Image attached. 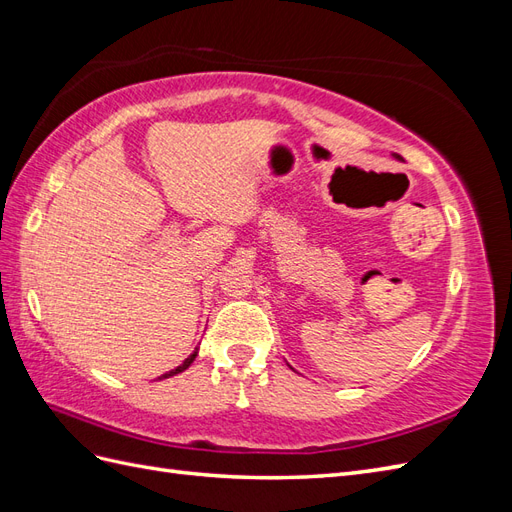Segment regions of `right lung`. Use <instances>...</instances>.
<instances>
[{"label":"right lung","instance_id":"right-lung-1","mask_svg":"<svg viewBox=\"0 0 512 512\" xmlns=\"http://www.w3.org/2000/svg\"><path fill=\"white\" fill-rule=\"evenodd\" d=\"M196 356H198V346L194 348V352L188 356V359H185L179 367H175V369H170V371H166V374H162L160 378H170V376H177V374H181V371H185V369H188L192 363H194V359H196Z\"/></svg>","mask_w":512,"mask_h":512}]
</instances>
